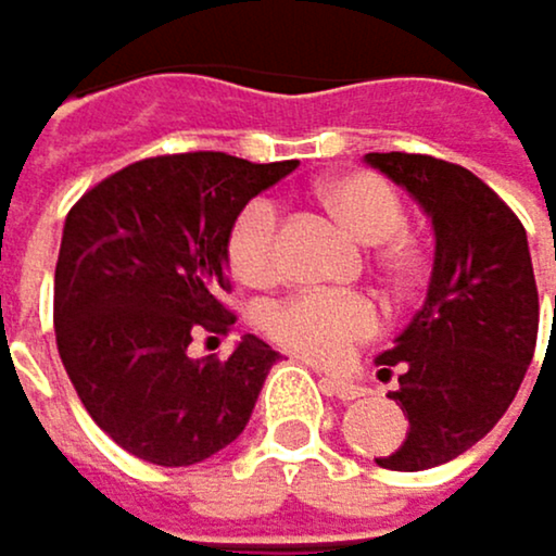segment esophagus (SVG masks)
<instances>
[{
	"label": "esophagus",
	"mask_w": 556,
	"mask_h": 556,
	"mask_svg": "<svg viewBox=\"0 0 556 556\" xmlns=\"http://www.w3.org/2000/svg\"><path fill=\"white\" fill-rule=\"evenodd\" d=\"M320 381H324V388L333 394V399H341V402H357V399H364V394H368V388L354 384V381L344 378V375H324Z\"/></svg>",
	"instance_id": "1"
}]
</instances>
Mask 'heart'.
Listing matches in <instances>:
<instances>
[{
	"mask_svg": "<svg viewBox=\"0 0 556 556\" xmlns=\"http://www.w3.org/2000/svg\"><path fill=\"white\" fill-rule=\"evenodd\" d=\"M333 218L364 245H378V263L391 280L408 283L421 273L426 253L405 229V199L378 172H348L320 185ZM229 266L245 283H269L280 269V208L269 199L245 205L229 232ZM381 314L364 293L300 290L266 311L269 338L311 361H341L357 341L375 338Z\"/></svg>",
	"mask_w": 556,
	"mask_h": 556,
	"instance_id": "b5f03b06",
	"label": "heart"
}]
</instances>
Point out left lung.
Here are the masks:
<instances>
[{
  "mask_svg": "<svg viewBox=\"0 0 556 556\" xmlns=\"http://www.w3.org/2000/svg\"><path fill=\"white\" fill-rule=\"evenodd\" d=\"M364 157L402 185L435 229L426 306L375 361L381 378L399 371L388 399L408 418L405 442L378 466L418 472L463 456L517 399L536 351V280L523 223L483 178L432 154Z\"/></svg>",
  "mask_w": 556,
  "mask_h": 556,
  "instance_id": "8db88e82",
  "label": "left lung"
}]
</instances>
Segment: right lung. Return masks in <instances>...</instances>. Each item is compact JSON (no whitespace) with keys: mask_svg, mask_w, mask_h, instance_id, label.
Instances as JSON below:
<instances>
[{"mask_svg":"<svg viewBox=\"0 0 556 556\" xmlns=\"http://www.w3.org/2000/svg\"><path fill=\"white\" fill-rule=\"evenodd\" d=\"M296 162L223 151L144 157L70 208L53 276L63 368L121 448L154 466H195L239 439L276 364L245 333L229 357H188L199 333H229V232L245 202Z\"/></svg>","mask_w":556,"mask_h":556,"instance_id":"1","label":"right lung"}]
</instances>
